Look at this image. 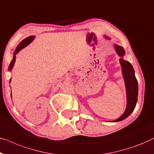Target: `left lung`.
<instances>
[{
	"label": "left lung",
	"mask_w": 154,
	"mask_h": 154,
	"mask_svg": "<svg viewBox=\"0 0 154 154\" xmlns=\"http://www.w3.org/2000/svg\"><path fill=\"white\" fill-rule=\"evenodd\" d=\"M115 49L117 51L118 55L121 57L125 54V51L122 46L115 45ZM120 64H121L122 67V72H123L124 81H125L126 87L127 105L126 110L124 112V114L119 118L112 121L113 122L122 121V120L126 119L127 117H128L134 110L137 99V81L136 78H135V72L133 66L131 65L130 62L124 60L123 58L120 59Z\"/></svg>",
	"instance_id": "left-lung-1"
}]
</instances>
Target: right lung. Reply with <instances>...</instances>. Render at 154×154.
Instances as JSON below:
<instances>
[{
    "instance_id": "right-lung-1",
    "label": "right lung",
    "mask_w": 154,
    "mask_h": 154,
    "mask_svg": "<svg viewBox=\"0 0 154 154\" xmlns=\"http://www.w3.org/2000/svg\"><path fill=\"white\" fill-rule=\"evenodd\" d=\"M33 38H34V37H33V36H30V37H27V38L24 39L21 42H20L19 45L17 46L16 50H15L14 55V57H13L12 60L11 61V62H10V66H9V68H8L9 70L12 69V68L13 67V66H14V62H15V60H16V57H15V55H16L17 53L18 52H19V51L20 50L22 49V48L25 47L26 46H27L28 44H30V42L31 41H32V40L33 39ZM10 81H11V80H10Z\"/></svg>"
}]
</instances>
